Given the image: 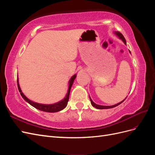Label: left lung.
I'll return each instance as SVG.
<instances>
[{"label":"left lung","instance_id":"left-lung-1","mask_svg":"<svg viewBox=\"0 0 155 155\" xmlns=\"http://www.w3.org/2000/svg\"><path fill=\"white\" fill-rule=\"evenodd\" d=\"M114 34H116L117 36H118L119 38L124 43V44L125 45H126V41H125V39L124 38V35L121 34L120 32H119V31H114ZM129 52L130 53V50H129ZM89 97H90V100H91V104H92V105L94 107H95V108H96V109H111V108H113V107H116V106H118V105H119L120 104H121V103L122 102H124V100L126 99H124L123 101H121V102H120V103H118V104H116V105H111V106H104V105H97V104H96L94 102H93V101L92 100V99L91 98V97H90V96H89Z\"/></svg>","mask_w":155,"mask_h":155}]
</instances>
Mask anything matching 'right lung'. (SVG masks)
<instances>
[{"label": "right lung", "instance_id": "right-lung-1", "mask_svg": "<svg viewBox=\"0 0 155 155\" xmlns=\"http://www.w3.org/2000/svg\"><path fill=\"white\" fill-rule=\"evenodd\" d=\"M76 74H74V76L70 78V81H69V85H68V92L66 96L64 97V98L63 100H61L60 101L55 103V104H49V105H46V104H38V103H36L34 101H32L31 100H30L24 94L22 93L21 89L20 88V85L19 83H18V79L17 78V87H18V89L19 91V92L21 94V96L23 97L26 102L28 103L29 104H30L31 106H33L34 107L36 108L37 109H38L39 110H42L44 112H59L60 110H63V109H64L65 107H67L68 101L69 100V95H70V89H71V87L72 86V84L74 83V79H76Z\"/></svg>", "mask_w": 155, "mask_h": 155}]
</instances>
